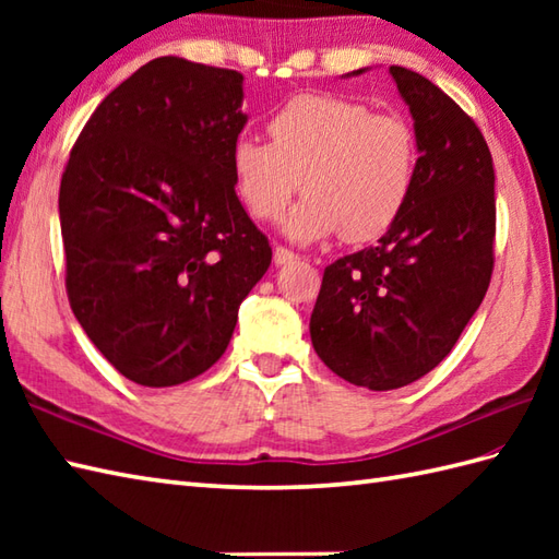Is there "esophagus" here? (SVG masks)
<instances>
[{
	"instance_id": "esophagus-1",
	"label": "esophagus",
	"mask_w": 559,
	"mask_h": 559,
	"mask_svg": "<svg viewBox=\"0 0 559 559\" xmlns=\"http://www.w3.org/2000/svg\"><path fill=\"white\" fill-rule=\"evenodd\" d=\"M295 259H298V254H293L290 252V249L288 247H276V249H273V264H290V261H295Z\"/></svg>"
}]
</instances>
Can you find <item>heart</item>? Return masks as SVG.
<instances>
[{"label":"heart","mask_w":559,"mask_h":559,"mask_svg":"<svg viewBox=\"0 0 559 559\" xmlns=\"http://www.w3.org/2000/svg\"><path fill=\"white\" fill-rule=\"evenodd\" d=\"M271 144L242 136L233 146V180L247 211L278 221L307 192L286 230L295 242L338 235L350 242L382 237L406 211L418 177V139L394 112L305 93L269 117Z\"/></svg>","instance_id":"b5f03b06"}]
</instances>
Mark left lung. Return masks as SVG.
<instances>
[{"label": "left lung", "mask_w": 559, "mask_h": 559, "mask_svg": "<svg viewBox=\"0 0 559 559\" xmlns=\"http://www.w3.org/2000/svg\"><path fill=\"white\" fill-rule=\"evenodd\" d=\"M389 74L415 120L413 194L374 247L324 269L310 319L329 370L372 391L406 386L447 358L495 266V170L480 129L418 71Z\"/></svg>", "instance_id": "1"}]
</instances>
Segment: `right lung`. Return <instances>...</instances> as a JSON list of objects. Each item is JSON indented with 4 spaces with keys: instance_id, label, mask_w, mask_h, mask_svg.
I'll return each mask as SVG.
<instances>
[{
    "instance_id": "1",
    "label": "right lung",
    "mask_w": 559,
    "mask_h": 559,
    "mask_svg": "<svg viewBox=\"0 0 559 559\" xmlns=\"http://www.w3.org/2000/svg\"><path fill=\"white\" fill-rule=\"evenodd\" d=\"M240 71L158 57L81 129L59 185L71 312L141 386L206 372L271 247L235 194Z\"/></svg>"
}]
</instances>
